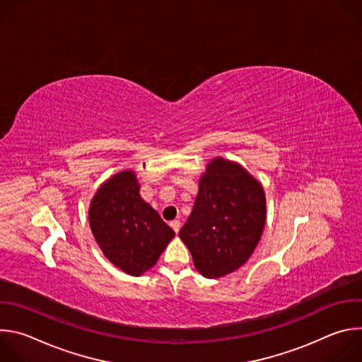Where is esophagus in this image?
<instances>
[{
    "label": "esophagus",
    "mask_w": 362,
    "mask_h": 362,
    "mask_svg": "<svg viewBox=\"0 0 362 362\" xmlns=\"http://www.w3.org/2000/svg\"><path fill=\"white\" fill-rule=\"evenodd\" d=\"M170 226H172V229H173L176 233L180 230V222H179V221H172V222H170Z\"/></svg>",
    "instance_id": "34e87169"
}]
</instances>
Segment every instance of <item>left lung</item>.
<instances>
[{"label":"left lung","instance_id":"8db88e82","mask_svg":"<svg viewBox=\"0 0 362 362\" xmlns=\"http://www.w3.org/2000/svg\"><path fill=\"white\" fill-rule=\"evenodd\" d=\"M267 200L259 182L242 166L212 160L199 182L187 222L179 232L204 278H221L242 267L264 232Z\"/></svg>","mask_w":362,"mask_h":362}]
</instances>
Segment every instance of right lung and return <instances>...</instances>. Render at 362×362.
Masks as SVG:
<instances>
[{
    "label": "right lung",
    "mask_w": 362,
    "mask_h": 362,
    "mask_svg": "<svg viewBox=\"0 0 362 362\" xmlns=\"http://www.w3.org/2000/svg\"><path fill=\"white\" fill-rule=\"evenodd\" d=\"M133 172H122L103 185L88 211L91 232L107 259L139 276L158 262L175 232L139 194Z\"/></svg>",
    "instance_id": "1"
}]
</instances>
